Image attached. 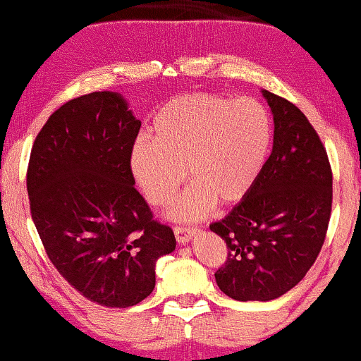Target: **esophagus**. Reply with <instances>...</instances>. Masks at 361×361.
<instances>
[{"instance_id":"esophagus-1","label":"esophagus","mask_w":361,"mask_h":361,"mask_svg":"<svg viewBox=\"0 0 361 361\" xmlns=\"http://www.w3.org/2000/svg\"><path fill=\"white\" fill-rule=\"evenodd\" d=\"M195 234H197V229H195V227H183V226H176L175 227L176 241L181 243V244L188 243Z\"/></svg>"}]
</instances>
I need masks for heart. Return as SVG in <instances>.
Wrapping results in <instances>:
<instances>
[{"mask_svg": "<svg viewBox=\"0 0 361 361\" xmlns=\"http://www.w3.org/2000/svg\"><path fill=\"white\" fill-rule=\"evenodd\" d=\"M268 110L252 98L231 100L195 91L168 102L154 118V139L134 144L130 168L149 204H168L186 171L193 185L169 215L193 221L219 205L243 200L263 171L271 149Z\"/></svg>", "mask_w": 361, "mask_h": 361, "instance_id": "1", "label": "heart"}]
</instances>
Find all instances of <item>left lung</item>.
Returning a JSON list of instances; mask_svg holds the SVG:
<instances>
[{
  "instance_id": "left-lung-1",
  "label": "left lung",
  "mask_w": 361,
  "mask_h": 361,
  "mask_svg": "<svg viewBox=\"0 0 361 361\" xmlns=\"http://www.w3.org/2000/svg\"><path fill=\"white\" fill-rule=\"evenodd\" d=\"M273 111V151L250 193L210 231L227 244L215 271L234 300H273L304 279L324 244L333 171L324 144L302 111L263 90Z\"/></svg>"
}]
</instances>
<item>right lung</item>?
<instances>
[{
	"instance_id": "obj_1",
	"label": "right lung",
	"mask_w": 361,
	"mask_h": 361,
	"mask_svg": "<svg viewBox=\"0 0 361 361\" xmlns=\"http://www.w3.org/2000/svg\"><path fill=\"white\" fill-rule=\"evenodd\" d=\"M140 122L122 97L94 91L57 109L27 169L30 214L62 279L105 307L142 302L156 261L176 246L135 190L130 156Z\"/></svg>"
}]
</instances>
